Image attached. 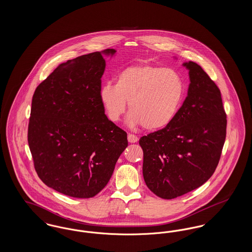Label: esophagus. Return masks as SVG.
<instances>
[{"label": "esophagus", "instance_id": "obj_1", "mask_svg": "<svg viewBox=\"0 0 252 252\" xmlns=\"http://www.w3.org/2000/svg\"><path fill=\"white\" fill-rule=\"evenodd\" d=\"M127 140H128V142L129 143H131V144H133V143H137L138 142V137L136 136V135H134V134H128L127 135Z\"/></svg>", "mask_w": 252, "mask_h": 252}]
</instances>
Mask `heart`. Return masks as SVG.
<instances>
[{"label": "heart", "instance_id": "1", "mask_svg": "<svg viewBox=\"0 0 252 252\" xmlns=\"http://www.w3.org/2000/svg\"><path fill=\"white\" fill-rule=\"evenodd\" d=\"M184 83L179 72L148 64L132 65L122 70L115 83L103 85L100 101L108 119L118 122L127 107L126 124L160 129L172 123L184 97Z\"/></svg>", "mask_w": 252, "mask_h": 252}]
</instances>
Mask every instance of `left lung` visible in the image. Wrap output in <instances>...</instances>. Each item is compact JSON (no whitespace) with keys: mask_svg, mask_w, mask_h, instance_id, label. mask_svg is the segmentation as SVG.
I'll return each instance as SVG.
<instances>
[{"mask_svg":"<svg viewBox=\"0 0 252 252\" xmlns=\"http://www.w3.org/2000/svg\"><path fill=\"white\" fill-rule=\"evenodd\" d=\"M189 71L187 96L164 128L140 139L146 186L172 199L200 187L216 171L226 139L227 115L216 83L195 62Z\"/></svg>","mask_w":252,"mask_h":252,"instance_id":"1","label":"left lung"}]
</instances>
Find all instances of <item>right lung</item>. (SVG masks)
<instances>
[{
  "label": "right lung",
  "mask_w": 252,
  "mask_h": 252,
  "mask_svg": "<svg viewBox=\"0 0 252 252\" xmlns=\"http://www.w3.org/2000/svg\"><path fill=\"white\" fill-rule=\"evenodd\" d=\"M106 49L68 60L36 87L28 144L39 179L63 194L90 198L102 191L127 146L100 101Z\"/></svg>",
  "instance_id": "right-lung-1"
}]
</instances>
